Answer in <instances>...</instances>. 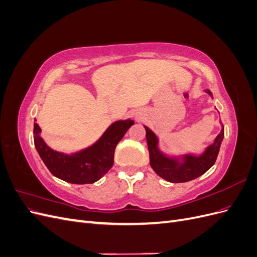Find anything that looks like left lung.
Returning <instances> with one entry per match:
<instances>
[{
    "label": "left lung",
    "instance_id": "left-lung-1",
    "mask_svg": "<svg viewBox=\"0 0 257 257\" xmlns=\"http://www.w3.org/2000/svg\"><path fill=\"white\" fill-rule=\"evenodd\" d=\"M210 96L212 93L206 91ZM148 149L150 154V165L160 177L173 183L191 181L193 179L204 175L215 163L220 147L224 138V126L220 134L214 139V143L207 147L200 155L184 154L181 157H167L159 149V139L153 132L145 126Z\"/></svg>",
    "mask_w": 257,
    "mask_h": 257
}]
</instances>
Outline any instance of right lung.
<instances>
[{
	"label": "right lung",
	"mask_w": 257,
	"mask_h": 257,
	"mask_svg": "<svg viewBox=\"0 0 257 257\" xmlns=\"http://www.w3.org/2000/svg\"><path fill=\"white\" fill-rule=\"evenodd\" d=\"M133 124L131 119L115 121L95 144L76 153L65 154L46 145L40 135L41 127L34 123V145L53 176L74 184L94 183L112 167L115 147Z\"/></svg>",
	"instance_id": "1"
}]
</instances>
